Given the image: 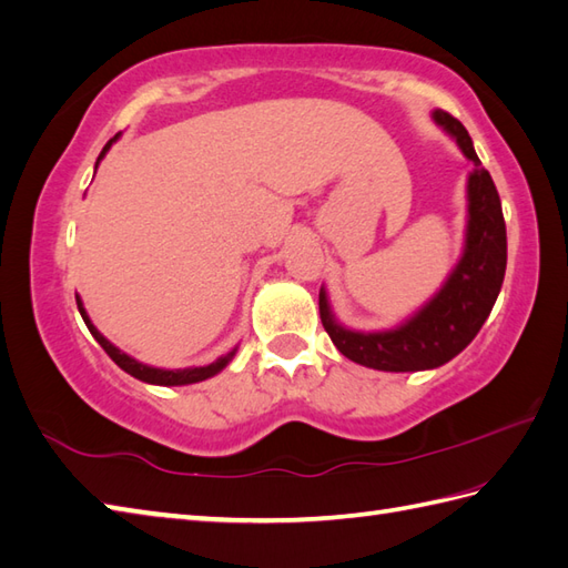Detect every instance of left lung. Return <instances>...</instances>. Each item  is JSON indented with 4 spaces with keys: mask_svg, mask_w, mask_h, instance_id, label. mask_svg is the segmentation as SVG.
Instances as JSON below:
<instances>
[{
    "mask_svg": "<svg viewBox=\"0 0 568 568\" xmlns=\"http://www.w3.org/2000/svg\"><path fill=\"white\" fill-rule=\"evenodd\" d=\"M430 119L471 162V172L466 174L464 245L455 267L423 306L382 331H355L339 323L325 286L318 294L321 321L333 345L369 369L425 372L455 359L481 331L506 276L508 241L496 184L481 168L464 125L443 109H435Z\"/></svg>",
    "mask_w": 568,
    "mask_h": 568,
    "instance_id": "1",
    "label": "left lung"
}]
</instances>
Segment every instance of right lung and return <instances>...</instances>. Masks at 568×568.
Masks as SVG:
<instances>
[{
	"instance_id": "obj_1",
	"label": "right lung",
	"mask_w": 568,
	"mask_h": 568,
	"mask_svg": "<svg viewBox=\"0 0 568 568\" xmlns=\"http://www.w3.org/2000/svg\"><path fill=\"white\" fill-rule=\"evenodd\" d=\"M119 138H121V133L113 135L111 141L104 145L102 153H99V158H97V165H94V172H97V168H99V162H102V160L106 158V153L111 150V145L116 143ZM74 298H78L80 316H82L84 325L90 327V333L94 335L97 343L104 347L106 355H109L113 362H116L119 367H121L125 374L135 376L138 382L155 384V386H186V384L206 382V379H211V376H216L219 372H223L225 367H229V364H231V362H233V357H235V352H237V345H235L231 352H225V355H221L219 359H213L211 364H204V367H184V369H162V367H150V364H145V362H138L135 357H131V355H129V352L119 349L116 345L111 343V339H106L102 333H99V331H97V325H94V323H92V318H90V313H87V308H84V304H82L80 294H74Z\"/></svg>"
}]
</instances>
